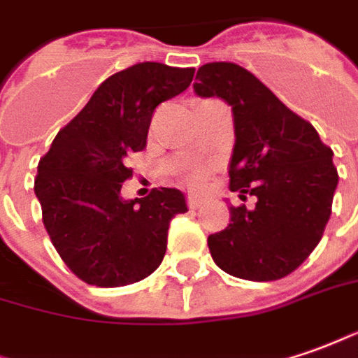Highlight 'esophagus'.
Masks as SVG:
<instances>
[{
  "mask_svg": "<svg viewBox=\"0 0 358 358\" xmlns=\"http://www.w3.org/2000/svg\"><path fill=\"white\" fill-rule=\"evenodd\" d=\"M206 203V198L203 196H188V206L192 208V210H198V208H201Z\"/></svg>",
  "mask_w": 358,
  "mask_h": 358,
  "instance_id": "1",
  "label": "esophagus"
}]
</instances>
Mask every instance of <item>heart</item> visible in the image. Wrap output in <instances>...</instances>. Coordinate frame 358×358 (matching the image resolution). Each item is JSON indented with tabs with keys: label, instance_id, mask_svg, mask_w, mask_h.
I'll use <instances>...</instances> for the list:
<instances>
[{
	"label": "heart",
	"instance_id": "obj_1",
	"mask_svg": "<svg viewBox=\"0 0 358 358\" xmlns=\"http://www.w3.org/2000/svg\"><path fill=\"white\" fill-rule=\"evenodd\" d=\"M189 184H199L201 182V174H194V176H189Z\"/></svg>",
	"mask_w": 358,
	"mask_h": 358
}]
</instances>
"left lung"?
Segmentation results:
<instances>
[{
  "label": "left lung",
  "instance_id": "left-lung-1",
  "mask_svg": "<svg viewBox=\"0 0 358 358\" xmlns=\"http://www.w3.org/2000/svg\"><path fill=\"white\" fill-rule=\"evenodd\" d=\"M199 97H220L233 111L229 186L255 196V208L231 206L229 225L208 237L221 271L243 280H278L322 241L331 215L337 169L312 123L282 103L255 74L210 62L194 82Z\"/></svg>",
  "mask_w": 358,
  "mask_h": 358
}]
</instances>
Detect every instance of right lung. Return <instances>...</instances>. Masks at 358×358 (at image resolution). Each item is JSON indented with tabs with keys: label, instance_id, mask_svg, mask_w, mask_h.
Listing matches in <instances>:
<instances>
[{
	"label": "right lung",
	"instance_id": "right-lung-1",
	"mask_svg": "<svg viewBox=\"0 0 358 358\" xmlns=\"http://www.w3.org/2000/svg\"><path fill=\"white\" fill-rule=\"evenodd\" d=\"M194 68L141 62L101 82L38 162L43 223L66 266L87 284L117 288L147 278L166 252L170 220L186 213L176 188L123 199L131 152L147 147L155 108L182 94Z\"/></svg>",
	"mask_w": 358,
	"mask_h": 358
}]
</instances>
